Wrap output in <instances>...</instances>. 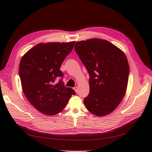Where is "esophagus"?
I'll use <instances>...</instances> for the list:
<instances>
[{
	"label": "esophagus",
	"instance_id": "1",
	"mask_svg": "<svg viewBox=\"0 0 152 152\" xmlns=\"http://www.w3.org/2000/svg\"><path fill=\"white\" fill-rule=\"evenodd\" d=\"M73 89H74V91H75V93H77V92H78V87H74Z\"/></svg>",
	"mask_w": 152,
	"mask_h": 152
}]
</instances>
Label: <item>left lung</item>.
Returning <instances> with one entry per match:
<instances>
[{
	"label": "left lung",
	"mask_w": 152,
	"mask_h": 152,
	"mask_svg": "<svg viewBox=\"0 0 152 152\" xmlns=\"http://www.w3.org/2000/svg\"><path fill=\"white\" fill-rule=\"evenodd\" d=\"M74 49L90 77L86 107L94 115H107L126 93L129 66L126 54L108 40L99 39L79 41Z\"/></svg>",
	"instance_id": "left-lung-1"
}]
</instances>
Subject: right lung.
Here are the masks:
<instances>
[{
	"instance_id": "obj_1",
	"label": "right lung",
	"mask_w": 152,
	"mask_h": 152,
	"mask_svg": "<svg viewBox=\"0 0 152 152\" xmlns=\"http://www.w3.org/2000/svg\"><path fill=\"white\" fill-rule=\"evenodd\" d=\"M75 42L40 43L21 58L19 75L23 91L30 103L46 115H54L66 107L75 92L66 87L59 70Z\"/></svg>"
}]
</instances>
